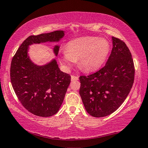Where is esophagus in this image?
Segmentation results:
<instances>
[{
	"mask_svg": "<svg viewBox=\"0 0 148 148\" xmlns=\"http://www.w3.org/2000/svg\"><path fill=\"white\" fill-rule=\"evenodd\" d=\"M78 77L76 76H74V75H72L71 76V80L72 81H76V80H78Z\"/></svg>",
	"mask_w": 148,
	"mask_h": 148,
	"instance_id": "esophagus-1",
	"label": "esophagus"
}]
</instances>
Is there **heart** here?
<instances>
[{
    "instance_id": "1",
    "label": "heart",
    "mask_w": 148,
    "mask_h": 148,
    "mask_svg": "<svg viewBox=\"0 0 148 148\" xmlns=\"http://www.w3.org/2000/svg\"><path fill=\"white\" fill-rule=\"evenodd\" d=\"M109 42L96 37H83L67 42L61 51V62L69 69L77 60V65L85 72L98 70L106 61L110 52Z\"/></svg>"
}]
</instances>
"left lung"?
Instances as JSON below:
<instances>
[{
    "label": "left lung",
    "mask_w": 148,
    "mask_h": 148,
    "mask_svg": "<svg viewBox=\"0 0 148 148\" xmlns=\"http://www.w3.org/2000/svg\"><path fill=\"white\" fill-rule=\"evenodd\" d=\"M112 48L103 68L89 76L79 77V95L86 111L94 117L112 114L122 104L135 77L132 56L127 45L112 37Z\"/></svg>",
    "instance_id": "obj_1"
}]
</instances>
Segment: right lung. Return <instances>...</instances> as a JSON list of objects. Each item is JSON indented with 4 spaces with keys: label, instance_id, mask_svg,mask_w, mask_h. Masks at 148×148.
<instances>
[{
    "label": "right lung",
    "instance_id": "1",
    "mask_svg": "<svg viewBox=\"0 0 148 148\" xmlns=\"http://www.w3.org/2000/svg\"><path fill=\"white\" fill-rule=\"evenodd\" d=\"M65 36L63 30L30 36L24 41L12 59L10 79L21 104L36 116L49 117L57 113L62 104L71 76L60 71L53 59L43 65H37L28 55L29 46L47 42H58ZM60 46L53 48L56 56Z\"/></svg>",
    "mask_w": 148,
    "mask_h": 148
}]
</instances>
